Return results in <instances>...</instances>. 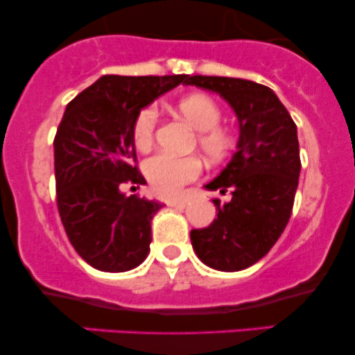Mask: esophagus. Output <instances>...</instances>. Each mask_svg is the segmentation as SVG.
<instances>
[{
    "instance_id": "obj_1",
    "label": "esophagus",
    "mask_w": 355,
    "mask_h": 355,
    "mask_svg": "<svg viewBox=\"0 0 355 355\" xmlns=\"http://www.w3.org/2000/svg\"><path fill=\"white\" fill-rule=\"evenodd\" d=\"M166 205L177 207V209H183V207L187 205V200H183V198H177V200H168L166 202Z\"/></svg>"
}]
</instances>
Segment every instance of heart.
<instances>
[{
  "instance_id": "b5f03b06",
  "label": "heart",
  "mask_w": 355,
  "mask_h": 355,
  "mask_svg": "<svg viewBox=\"0 0 355 355\" xmlns=\"http://www.w3.org/2000/svg\"><path fill=\"white\" fill-rule=\"evenodd\" d=\"M178 113L198 132L197 144L210 162L227 158L237 146V137L229 126L220 125L222 108L209 95H189L177 103ZM158 113L155 107L140 110L133 123V144L140 152H146L153 145L157 132ZM202 173L200 158L173 157L158 153L145 164V175L152 183V189L164 198L177 197L187 183L197 180Z\"/></svg>"
}]
</instances>
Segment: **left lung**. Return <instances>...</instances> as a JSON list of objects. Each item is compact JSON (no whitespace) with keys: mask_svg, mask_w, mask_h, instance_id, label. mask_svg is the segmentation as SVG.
Listing matches in <instances>:
<instances>
[{"mask_svg":"<svg viewBox=\"0 0 355 355\" xmlns=\"http://www.w3.org/2000/svg\"><path fill=\"white\" fill-rule=\"evenodd\" d=\"M185 85L217 92L235 110L240 125L237 152L207 189L218 214L207 229L190 232L198 259L211 268L237 272L268 254L291 220L300 175L297 126L266 85L227 76H187Z\"/></svg>","mask_w":355,"mask_h":355,"instance_id":"1","label":"left lung"}]
</instances>
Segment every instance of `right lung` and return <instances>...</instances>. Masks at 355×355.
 <instances>
[{
  "instance_id": "obj_1",
  "label": "right lung",
  "mask_w": 355,
  "mask_h": 355,
  "mask_svg": "<svg viewBox=\"0 0 355 355\" xmlns=\"http://www.w3.org/2000/svg\"><path fill=\"white\" fill-rule=\"evenodd\" d=\"M189 75H105L68 103L55 140L56 205L68 240L101 272H125L145 260L160 202L125 197L123 183L145 185L133 123L140 110Z\"/></svg>"
}]
</instances>
